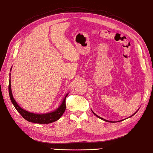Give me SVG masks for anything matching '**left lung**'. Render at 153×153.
I'll use <instances>...</instances> for the list:
<instances>
[{"label": "left lung", "instance_id": "obj_1", "mask_svg": "<svg viewBox=\"0 0 153 153\" xmlns=\"http://www.w3.org/2000/svg\"><path fill=\"white\" fill-rule=\"evenodd\" d=\"M139 109H140V108H139ZM139 109H137V111H136V112H135V113H134L133 114H132L131 115V116H130V117H131L132 116H134V115L135 114V113H137V112L138 111V110ZM91 111H92V110H91ZM92 113L95 114V115H96V116L97 117H98V118H100V119H101V120H104V121H105V122H108V123H117V122H115V121H109V120H105V119H104V118H101V117H99V116H98V115H97L96 113H94V112L92 111ZM130 117H129V118H130ZM123 120H119V121H118V122H120V121H123Z\"/></svg>", "mask_w": 153, "mask_h": 153}]
</instances>
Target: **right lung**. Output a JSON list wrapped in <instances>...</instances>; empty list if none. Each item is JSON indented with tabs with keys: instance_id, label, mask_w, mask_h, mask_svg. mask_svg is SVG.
Masks as SVG:
<instances>
[{
	"instance_id": "1",
	"label": "right lung",
	"mask_w": 153,
	"mask_h": 153,
	"mask_svg": "<svg viewBox=\"0 0 153 153\" xmlns=\"http://www.w3.org/2000/svg\"><path fill=\"white\" fill-rule=\"evenodd\" d=\"M12 69H10V71ZM8 91H9V96L10 100H11L13 106L16 108V109L19 112V113L22 115V117L25 118L26 120H27L30 123H37V124H50L53 123L57 120H59L60 117L62 116L64 112L65 111L66 105H65V99L66 97L68 96L67 93L63 101L61 103L59 107L56 108L52 112L44 114H37V113H30L27 111H25L24 109L19 106V105L15 101L14 98L13 97L12 89H11V81H10V80H9V86H8Z\"/></svg>"
}]
</instances>
